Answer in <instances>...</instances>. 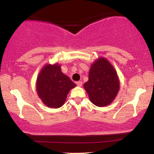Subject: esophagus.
<instances>
[{"label": "esophagus", "mask_w": 154, "mask_h": 154, "mask_svg": "<svg viewBox=\"0 0 154 154\" xmlns=\"http://www.w3.org/2000/svg\"><path fill=\"white\" fill-rule=\"evenodd\" d=\"M82 82L81 81H78V82H76V85H78V86H79V87H81L82 86Z\"/></svg>", "instance_id": "esophagus-1"}]
</instances>
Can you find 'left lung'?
<instances>
[{
    "label": "left lung",
    "instance_id": "obj_1",
    "mask_svg": "<svg viewBox=\"0 0 154 154\" xmlns=\"http://www.w3.org/2000/svg\"><path fill=\"white\" fill-rule=\"evenodd\" d=\"M83 87L90 100L95 106L109 105L115 100L120 89L116 71L106 58H98L92 64L89 79Z\"/></svg>",
    "mask_w": 154,
    "mask_h": 154
}]
</instances>
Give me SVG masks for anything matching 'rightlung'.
Instances as JSON below:
<instances>
[{"label":"right lung","instance_id":"add662e5","mask_svg":"<svg viewBox=\"0 0 154 154\" xmlns=\"http://www.w3.org/2000/svg\"><path fill=\"white\" fill-rule=\"evenodd\" d=\"M75 85L62 72L58 63L45 64L38 75L36 92L45 106L57 109L63 106L67 94Z\"/></svg>","mask_w":154,"mask_h":154}]
</instances>
